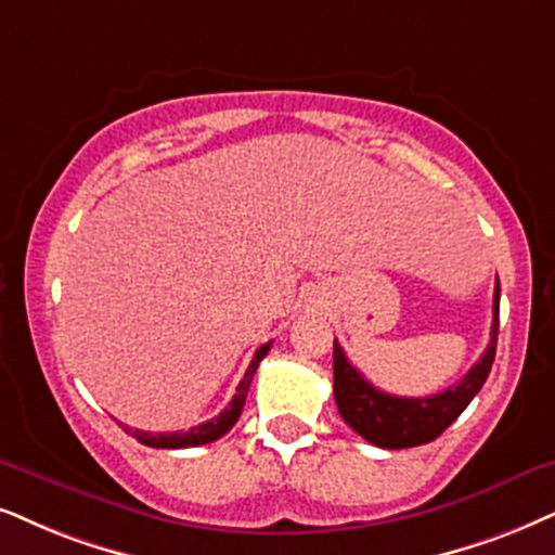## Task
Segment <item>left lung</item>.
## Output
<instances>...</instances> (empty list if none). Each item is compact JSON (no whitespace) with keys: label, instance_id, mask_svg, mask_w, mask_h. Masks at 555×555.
<instances>
[{"label":"left lung","instance_id":"obj_1","mask_svg":"<svg viewBox=\"0 0 555 555\" xmlns=\"http://www.w3.org/2000/svg\"><path fill=\"white\" fill-rule=\"evenodd\" d=\"M496 333H500V279L494 286V322H492V340L472 371L461 378L459 384L448 387L440 395L417 399V397H395L363 378L359 371L350 366V361L343 353L338 340L333 343V371L335 384L333 395L338 404L340 417L353 427L361 438L378 448H415L425 446L438 438L448 425L453 423L468 402L479 395V389L487 382L492 371L496 353Z\"/></svg>","mask_w":555,"mask_h":555}]
</instances>
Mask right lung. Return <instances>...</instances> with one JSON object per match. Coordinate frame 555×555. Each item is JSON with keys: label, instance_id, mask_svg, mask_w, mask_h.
<instances>
[{"label": "right lung", "instance_id": "1", "mask_svg": "<svg viewBox=\"0 0 555 555\" xmlns=\"http://www.w3.org/2000/svg\"><path fill=\"white\" fill-rule=\"evenodd\" d=\"M269 348H271V343H266V346L256 350L254 361H250L248 371H245L241 384H237L235 397L230 399V404L217 417L207 420V423H202V425L189 427V430H184V433H145V430H130V427H125V430H128L132 438L138 440V443L151 446V448H194V446H205V443H212V440H217V438H222V435H225L230 427L237 423V417H241L245 397H248V389H250V382H254L258 363L266 359Z\"/></svg>", "mask_w": 555, "mask_h": 555}]
</instances>
